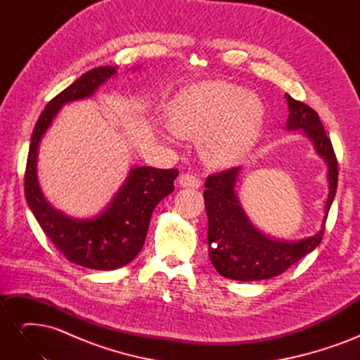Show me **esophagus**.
Instances as JSON below:
<instances>
[{
    "label": "esophagus",
    "instance_id": "1",
    "mask_svg": "<svg viewBox=\"0 0 360 360\" xmlns=\"http://www.w3.org/2000/svg\"><path fill=\"white\" fill-rule=\"evenodd\" d=\"M180 186L183 188H200L201 186V180L198 177L192 176V174H181L179 177Z\"/></svg>",
    "mask_w": 360,
    "mask_h": 360
}]
</instances>
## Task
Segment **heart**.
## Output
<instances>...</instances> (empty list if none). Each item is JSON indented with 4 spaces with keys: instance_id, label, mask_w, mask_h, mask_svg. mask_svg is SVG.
I'll list each match as a JSON object with an SVG mask.
<instances>
[{
    "instance_id": "heart-1",
    "label": "heart",
    "mask_w": 360,
    "mask_h": 360,
    "mask_svg": "<svg viewBox=\"0 0 360 360\" xmlns=\"http://www.w3.org/2000/svg\"><path fill=\"white\" fill-rule=\"evenodd\" d=\"M264 106L255 94L224 81H207L180 91L168 106V126L183 138H198L210 167H230L258 141Z\"/></svg>"
}]
</instances>
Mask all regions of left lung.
<instances>
[{
	"label": "left lung",
	"mask_w": 360,
	"mask_h": 360,
	"mask_svg": "<svg viewBox=\"0 0 360 360\" xmlns=\"http://www.w3.org/2000/svg\"><path fill=\"white\" fill-rule=\"evenodd\" d=\"M288 103L287 129L307 135L315 151L328 163L329 197L326 201L321 230L299 242H282L271 238L252 225L236 193V181L240 168H231L205 180L204 204L209 217V257L224 278L236 281H259L278 276L312 252L321 242L328 213L338 186V160L329 136L326 135L319 114L307 103L285 94Z\"/></svg>",
	"instance_id": "obj_1"
}]
</instances>
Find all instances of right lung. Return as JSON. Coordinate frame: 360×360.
<instances>
[{"mask_svg": "<svg viewBox=\"0 0 360 360\" xmlns=\"http://www.w3.org/2000/svg\"><path fill=\"white\" fill-rule=\"evenodd\" d=\"M117 73L114 66L84 73L46 105L32 130L25 169V198L51 242L70 263L94 270H114L130 263L143 249L155 207L174 191L177 169L136 167L106 209L90 219L66 216L43 197L37 180L39 144L63 105L85 99Z\"/></svg>", "mask_w": 360, "mask_h": 360, "instance_id": "right-lung-1", "label": "right lung"}]
</instances>
